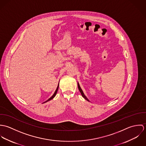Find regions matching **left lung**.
Segmentation results:
<instances>
[{"mask_svg": "<svg viewBox=\"0 0 146 146\" xmlns=\"http://www.w3.org/2000/svg\"><path fill=\"white\" fill-rule=\"evenodd\" d=\"M78 88H79V91H80V92L81 93V94H82V96H83V97L84 99H85L86 101H89V100L87 98V97L85 96V94H84V93H83V90L81 89V88H80V85H79V83H78Z\"/></svg>", "mask_w": 146, "mask_h": 146, "instance_id": "1", "label": "left lung"}]
</instances>
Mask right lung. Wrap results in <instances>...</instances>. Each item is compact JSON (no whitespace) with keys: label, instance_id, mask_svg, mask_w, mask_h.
I'll return each mask as SVG.
<instances>
[{"label":"right lung","instance_id":"right-lung-1","mask_svg":"<svg viewBox=\"0 0 146 146\" xmlns=\"http://www.w3.org/2000/svg\"><path fill=\"white\" fill-rule=\"evenodd\" d=\"M58 87H59V84H58V86H57V89H56V91H55V92H54V93L53 94V95L50 98H49L47 101H46L45 102H44V103H45V102H48V101H50L51 100H52L55 96H56V94H57V91H58Z\"/></svg>","mask_w":146,"mask_h":146}]
</instances>
